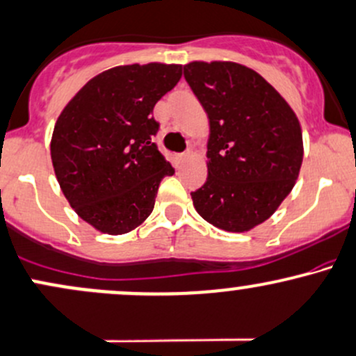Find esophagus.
<instances>
[{"label": "esophagus", "mask_w": 356, "mask_h": 356, "mask_svg": "<svg viewBox=\"0 0 356 356\" xmlns=\"http://www.w3.org/2000/svg\"><path fill=\"white\" fill-rule=\"evenodd\" d=\"M189 159H191V152H186V154L177 155V160H179V162H181V163H186Z\"/></svg>", "instance_id": "esophagus-1"}]
</instances>
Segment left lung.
I'll return each mask as SVG.
<instances>
[{"label":"left lung","mask_w":356,"mask_h":356,"mask_svg":"<svg viewBox=\"0 0 356 356\" xmlns=\"http://www.w3.org/2000/svg\"><path fill=\"white\" fill-rule=\"evenodd\" d=\"M184 77L208 113V179L191 193L199 216L232 233L272 216L299 177L302 130L289 103L236 62L194 60Z\"/></svg>","instance_id":"8db88e82"}]
</instances>
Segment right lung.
Listing matches in <instances>:
<instances>
[{
	"label": "right lung",
	"instance_id": "add662e5",
	"mask_svg": "<svg viewBox=\"0 0 356 356\" xmlns=\"http://www.w3.org/2000/svg\"><path fill=\"white\" fill-rule=\"evenodd\" d=\"M181 76L179 64L118 65L88 81L58 115L54 172L70 208L97 232L124 235L142 225L160 181L174 174L152 142V111Z\"/></svg>",
	"mask_w": 356,
	"mask_h": 356
}]
</instances>
